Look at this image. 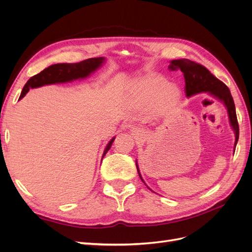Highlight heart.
I'll return each mask as SVG.
<instances>
[{
    "label": "heart",
    "mask_w": 252,
    "mask_h": 252,
    "mask_svg": "<svg viewBox=\"0 0 252 252\" xmlns=\"http://www.w3.org/2000/svg\"><path fill=\"white\" fill-rule=\"evenodd\" d=\"M156 91H157V87H154V86L143 87V90H142L143 97L146 101H149L151 100L152 96L155 95ZM178 97H179L178 88L173 85H167L161 90V93L158 94L157 103L158 106H169L177 101Z\"/></svg>",
    "instance_id": "1"
}]
</instances>
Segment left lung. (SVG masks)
I'll return each instance as SVG.
<instances>
[{"label": "left lung", "mask_w": 252, "mask_h": 252, "mask_svg": "<svg viewBox=\"0 0 252 252\" xmlns=\"http://www.w3.org/2000/svg\"><path fill=\"white\" fill-rule=\"evenodd\" d=\"M168 68L172 71L181 70L184 74L185 93L187 96H191L200 93H209L225 104L228 116H229L230 125L232 126L235 133V147L239 140V123L238 119H236L235 106L229 88L222 81L216 78L205 66L195 63L193 61L187 59L172 60ZM136 168H138V165H136ZM139 175L143 181L140 172Z\"/></svg>", "instance_id": "left-lung-1"}]
</instances>
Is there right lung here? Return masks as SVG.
Instances as JSON below:
<instances>
[{"label": "right lung", "instance_id": "add662e5", "mask_svg": "<svg viewBox=\"0 0 252 252\" xmlns=\"http://www.w3.org/2000/svg\"><path fill=\"white\" fill-rule=\"evenodd\" d=\"M104 60V58H93L82 61L80 63H61L45 68L43 71L33 75V77L27 81L24 88L22 90L20 100L28 93L30 88H36L43 85H48V84L64 83L86 78L103 64ZM113 141L114 138L107 144V146H106L104 150L103 157L110 149Z\"/></svg>", "mask_w": 252, "mask_h": 252}]
</instances>
